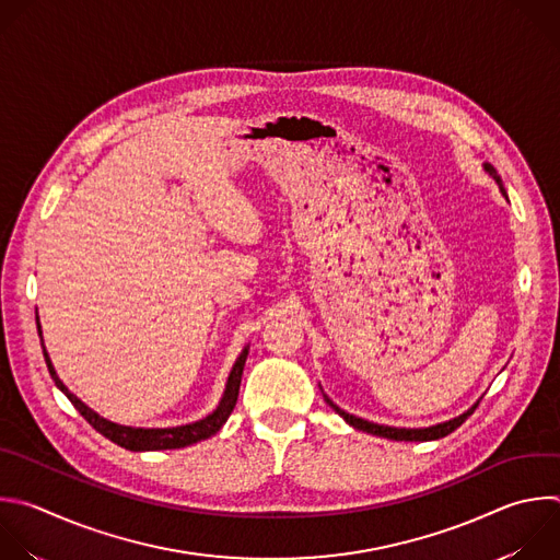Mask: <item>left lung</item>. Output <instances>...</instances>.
Instances as JSON below:
<instances>
[{
	"instance_id": "8db88e82",
	"label": "left lung",
	"mask_w": 560,
	"mask_h": 560,
	"mask_svg": "<svg viewBox=\"0 0 560 560\" xmlns=\"http://www.w3.org/2000/svg\"><path fill=\"white\" fill-rule=\"evenodd\" d=\"M483 171L494 177V182L499 184L501 196L508 200V194H505V189H503V182H501V177L497 175L494 166H492V164H483ZM318 387H320V385H318ZM320 392H323V387H320ZM323 398H325V402H327L349 427H353V429H358V431H362V433H371V435L396 440V442H431V440L446 438V435L453 433L457 427H462V424L468 420V416H472V411L477 409V405H479V400H481L483 396H481L475 405H470L464 413H459V416H455V418H451V420H446V422H440V424H433V427H424V429H400V427H387V424L369 422V420H362V418H358V416H351V413L342 411L338 405H334V402L329 400V396H327L325 392H323Z\"/></svg>"
}]
</instances>
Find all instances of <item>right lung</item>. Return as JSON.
Returning a JSON list of instances; mask_svg holds the SVG:
<instances>
[{"label":"right lung","instance_id":"add662e5","mask_svg":"<svg viewBox=\"0 0 560 560\" xmlns=\"http://www.w3.org/2000/svg\"><path fill=\"white\" fill-rule=\"evenodd\" d=\"M37 314V331H39V338H42V347H44V358H46V364H48V371L50 376L55 381V385L68 396V400L74 405V409L101 433L105 435L107 440H112L114 444L127 448V451H171V448H184V446H191V444H198L202 440H209L211 435H215L229 420V416L233 413L235 405H237V396H240V385H242V374H244V364H246V358H248V349L250 345H246L242 349V353L237 355L231 374H229V381H226V387H224V394L218 402V407L202 420L198 422H189V424H179V427H166V429H142V427H125V424H116L103 416H98L94 409H90L83 400H79L66 385L63 381L57 376V369L50 360V353L46 351V345H44V334H42V323H39V312Z\"/></svg>","mask_w":560,"mask_h":560}]
</instances>
